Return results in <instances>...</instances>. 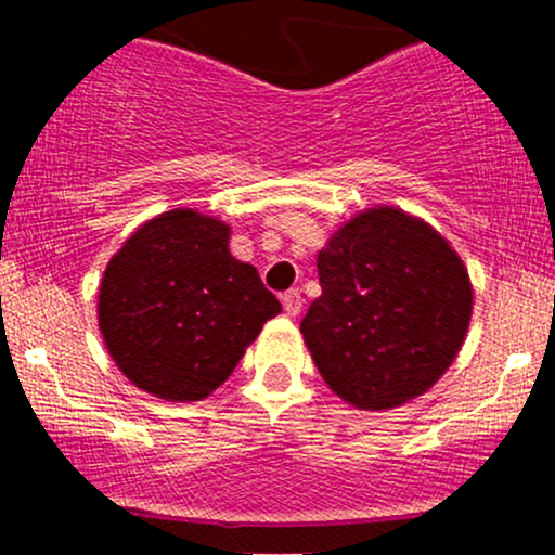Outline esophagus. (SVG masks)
Instances as JSON below:
<instances>
[{
  "label": "esophagus",
  "instance_id": "obj_1",
  "mask_svg": "<svg viewBox=\"0 0 555 555\" xmlns=\"http://www.w3.org/2000/svg\"><path fill=\"white\" fill-rule=\"evenodd\" d=\"M282 306L287 317H298L300 309H304V298H300V289H287L282 295Z\"/></svg>",
  "mask_w": 555,
  "mask_h": 555
}]
</instances>
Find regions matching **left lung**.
I'll return each instance as SVG.
<instances>
[{
	"instance_id": "8db88e82",
	"label": "left lung",
	"mask_w": 555,
	"mask_h": 555,
	"mask_svg": "<svg viewBox=\"0 0 555 555\" xmlns=\"http://www.w3.org/2000/svg\"><path fill=\"white\" fill-rule=\"evenodd\" d=\"M322 295L300 322L324 384L360 411H391L433 389L473 317L456 249L422 217L373 206L317 255Z\"/></svg>"
}]
</instances>
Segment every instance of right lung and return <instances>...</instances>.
<instances>
[{"mask_svg":"<svg viewBox=\"0 0 555 555\" xmlns=\"http://www.w3.org/2000/svg\"><path fill=\"white\" fill-rule=\"evenodd\" d=\"M228 244L231 225L179 206L139 225L106 262L99 330L122 376L147 395L209 397L282 311Z\"/></svg>","mask_w":555,"mask_h":555,"instance_id":"1","label":"right lung"}]
</instances>
